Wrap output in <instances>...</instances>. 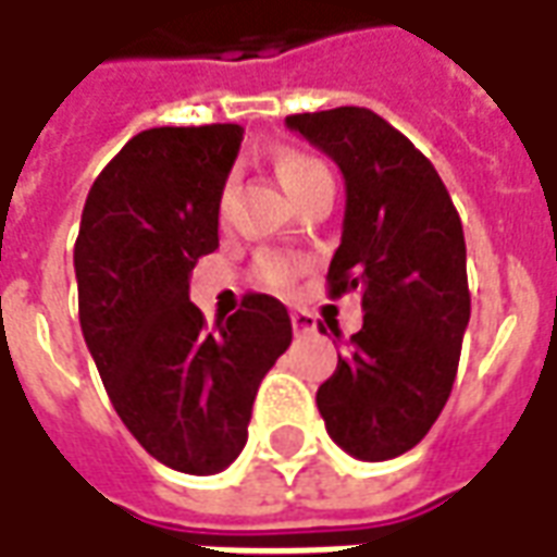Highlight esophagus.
<instances>
[{
  "instance_id": "1",
  "label": "esophagus",
  "mask_w": 557,
  "mask_h": 557,
  "mask_svg": "<svg viewBox=\"0 0 557 557\" xmlns=\"http://www.w3.org/2000/svg\"><path fill=\"white\" fill-rule=\"evenodd\" d=\"M290 324H294V334L297 337H304V334H312L315 331V315H309L304 309H297V312H290Z\"/></svg>"
}]
</instances>
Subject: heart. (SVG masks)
I'll list each match as a JSON object with an SVG mask.
<instances>
[{
  "label": "heart",
  "instance_id": "heart-1",
  "mask_svg": "<svg viewBox=\"0 0 557 557\" xmlns=\"http://www.w3.org/2000/svg\"><path fill=\"white\" fill-rule=\"evenodd\" d=\"M272 168H275L278 181H282V186H285L294 199L309 186V181H315L319 174H324L322 162H315L312 156H306L300 149H278L272 156ZM230 199H233V183H223L218 201L220 214H226ZM300 272H304V260L285 251H263L257 257V263H253L257 282L272 287V290H287V287L300 278Z\"/></svg>",
  "mask_w": 557,
  "mask_h": 557
}]
</instances>
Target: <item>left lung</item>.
<instances>
[{"label":"left lung","instance_id":"obj_1","mask_svg":"<svg viewBox=\"0 0 557 557\" xmlns=\"http://www.w3.org/2000/svg\"><path fill=\"white\" fill-rule=\"evenodd\" d=\"M285 125L343 174L346 211L327 287L331 297L358 290L364 309L315 405L349 457H401L438 420L460 364L469 324L460 214L426 156L371 110L287 115Z\"/></svg>","mask_w":557,"mask_h":557}]
</instances>
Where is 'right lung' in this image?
Instances as JSON below:
<instances>
[{
	"mask_svg": "<svg viewBox=\"0 0 557 557\" xmlns=\"http://www.w3.org/2000/svg\"><path fill=\"white\" fill-rule=\"evenodd\" d=\"M238 125L149 128L97 174L73 267L78 322L122 423L186 475L223 472L248 442L253 395L290 346L287 309L245 294L211 331L189 304L196 260L218 248L220 189Z\"/></svg>",
	"mask_w": 557,
	"mask_h": 557,
	"instance_id": "1",
	"label": "right lung"
}]
</instances>
